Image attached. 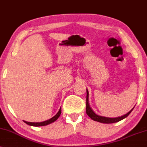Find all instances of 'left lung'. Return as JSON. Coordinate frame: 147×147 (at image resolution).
<instances>
[{"instance_id": "obj_1", "label": "left lung", "mask_w": 147, "mask_h": 147, "mask_svg": "<svg viewBox=\"0 0 147 147\" xmlns=\"http://www.w3.org/2000/svg\"><path fill=\"white\" fill-rule=\"evenodd\" d=\"M87 103H86V113L91 118L92 120L97 121V122H99L101 123H105V124H111V123H115L118 122L119 121L123 120L125 118H126L129 114L131 113V111L133 110L134 107L129 111L128 113H127L126 114H125L124 116H122L121 117H118V118H106V117H103V116H99L98 115L95 114L94 113V111L92 110L91 107H90L89 103V92L88 90H87Z\"/></svg>"}]
</instances>
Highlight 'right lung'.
I'll list each match as a JSON object with an SVG mask.
<instances>
[{"mask_svg":"<svg viewBox=\"0 0 147 147\" xmlns=\"http://www.w3.org/2000/svg\"><path fill=\"white\" fill-rule=\"evenodd\" d=\"M61 107H60L58 112L56 113V114L54 116V117H52V118L49 119L48 120L44 121V122H26V121H23L25 123H26L27 124L30 125V126H46V125H48L49 124H51V123L55 122V121L57 120V119L59 118V116H60V113H61Z\"/></svg>","mask_w":147,"mask_h":147,"instance_id":"right-lung-1","label":"right lung"}]
</instances>
